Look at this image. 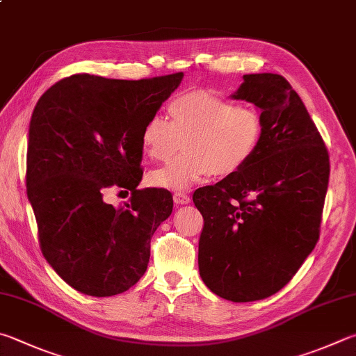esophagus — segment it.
<instances>
[{
	"label": "esophagus",
	"mask_w": 356,
	"mask_h": 356,
	"mask_svg": "<svg viewBox=\"0 0 356 356\" xmlns=\"http://www.w3.org/2000/svg\"><path fill=\"white\" fill-rule=\"evenodd\" d=\"M172 199H174V204H176V205H185V204H188L190 200H191L190 196L185 195V193H182V191L174 193Z\"/></svg>",
	"instance_id": "obj_1"
}]
</instances>
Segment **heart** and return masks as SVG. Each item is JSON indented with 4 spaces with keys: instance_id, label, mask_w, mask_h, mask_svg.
Instances as JSON below:
<instances>
[{
    "instance_id": "1",
    "label": "heart",
    "mask_w": 356,
    "mask_h": 356,
    "mask_svg": "<svg viewBox=\"0 0 356 356\" xmlns=\"http://www.w3.org/2000/svg\"><path fill=\"white\" fill-rule=\"evenodd\" d=\"M168 112L170 120L154 115L140 134L141 147L152 160L171 159L184 140V152L147 177L157 188L186 190L210 174L234 176L261 145L263 118L257 108L209 92H188L176 96Z\"/></svg>"
}]
</instances>
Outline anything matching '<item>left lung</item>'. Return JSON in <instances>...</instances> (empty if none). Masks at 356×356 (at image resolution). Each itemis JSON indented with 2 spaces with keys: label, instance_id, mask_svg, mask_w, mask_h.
I'll return each mask as SVG.
<instances>
[{
  "label": "left lung",
  "instance_id": "obj_1",
  "mask_svg": "<svg viewBox=\"0 0 356 356\" xmlns=\"http://www.w3.org/2000/svg\"><path fill=\"white\" fill-rule=\"evenodd\" d=\"M232 99L261 113V145L245 168L195 191L204 216L199 274L232 302L275 294L319 240L330 161L318 127L285 77L244 74Z\"/></svg>",
  "mask_w": 356,
  "mask_h": 356
}]
</instances>
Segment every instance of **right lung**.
Returning a JSON list of instances; mask_svg holds the SVG:
<instances>
[{"label": "right lung", "instance_id": "add662e5", "mask_svg": "<svg viewBox=\"0 0 356 356\" xmlns=\"http://www.w3.org/2000/svg\"><path fill=\"white\" fill-rule=\"evenodd\" d=\"M184 73L152 79L74 74L38 99L29 122L26 186L47 261L82 294L116 296L147 269L151 238L172 211L163 188L138 190L141 127ZM131 202L104 200L113 188Z\"/></svg>", "mask_w": 356, "mask_h": 356}]
</instances>
